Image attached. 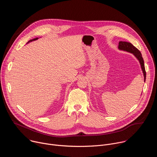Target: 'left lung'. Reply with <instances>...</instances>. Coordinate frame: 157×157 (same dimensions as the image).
<instances>
[{
	"mask_svg": "<svg viewBox=\"0 0 157 157\" xmlns=\"http://www.w3.org/2000/svg\"><path fill=\"white\" fill-rule=\"evenodd\" d=\"M118 48L121 50H124L129 53H132L134 56H135L137 59L139 61V63L141 66V68L144 73V81H145L146 79V71L145 69V65H144V61L142 58V55L140 53V52L135 47H134L132 44H131L129 42L127 41H121L119 43V47Z\"/></svg>",
	"mask_w": 157,
	"mask_h": 157,
	"instance_id": "obj_1",
	"label": "left lung"
}]
</instances>
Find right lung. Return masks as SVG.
<instances>
[{
	"instance_id": "right-lung-1",
	"label": "right lung",
	"mask_w": 157,
	"mask_h": 157,
	"mask_svg": "<svg viewBox=\"0 0 157 157\" xmlns=\"http://www.w3.org/2000/svg\"><path fill=\"white\" fill-rule=\"evenodd\" d=\"M38 38H34V39L30 40V41H29L27 42V43H29V42H31V41H35V40H38Z\"/></svg>"
}]
</instances>
